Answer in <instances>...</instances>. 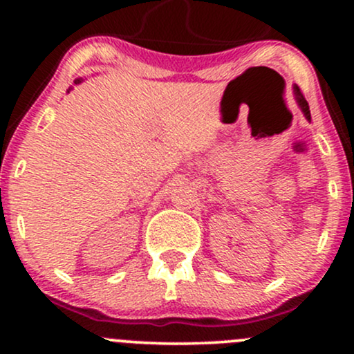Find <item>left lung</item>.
I'll list each match as a JSON object with an SVG mask.
<instances>
[{"label":"left lung","instance_id":"left-lung-1","mask_svg":"<svg viewBox=\"0 0 354 354\" xmlns=\"http://www.w3.org/2000/svg\"><path fill=\"white\" fill-rule=\"evenodd\" d=\"M293 89H295V98H296V103H298L299 109H301V111H303L304 118H306V120L310 121V123H311V115H310V106H308V101L304 100V96L301 95V91H299V88H298V86H295Z\"/></svg>","mask_w":354,"mask_h":354}]
</instances>
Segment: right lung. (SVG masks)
Listing matches in <instances>:
<instances>
[{
  "mask_svg": "<svg viewBox=\"0 0 354 354\" xmlns=\"http://www.w3.org/2000/svg\"><path fill=\"white\" fill-rule=\"evenodd\" d=\"M81 81H83V78H78V80H75V84H80ZM70 89H71V88H70ZM68 93H70V91H68Z\"/></svg>",
  "mask_w": 354,
  "mask_h": 354,
  "instance_id": "1",
  "label": "right lung"
}]
</instances>
